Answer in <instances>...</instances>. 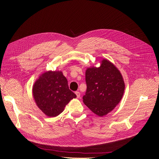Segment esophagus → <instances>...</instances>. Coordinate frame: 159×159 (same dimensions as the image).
Returning a JSON list of instances; mask_svg holds the SVG:
<instances>
[{"label": "esophagus", "instance_id": "esophagus-1", "mask_svg": "<svg viewBox=\"0 0 159 159\" xmlns=\"http://www.w3.org/2000/svg\"><path fill=\"white\" fill-rule=\"evenodd\" d=\"M75 94H76L77 98H80V93L79 92H77V91L75 92Z\"/></svg>", "mask_w": 159, "mask_h": 159}]
</instances>
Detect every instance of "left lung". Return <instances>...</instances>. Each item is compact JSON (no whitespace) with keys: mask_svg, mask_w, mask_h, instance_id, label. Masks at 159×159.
Listing matches in <instances>:
<instances>
[{"mask_svg":"<svg viewBox=\"0 0 159 159\" xmlns=\"http://www.w3.org/2000/svg\"><path fill=\"white\" fill-rule=\"evenodd\" d=\"M99 67L93 66L85 71L87 90L84 103L94 114L102 117L115 108L121 100L125 85L120 71L107 59Z\"/></svg>","mask_w":159,"mask_h":159,"instance_id":"left-lung-1","label":"left lung"}]
</instances>
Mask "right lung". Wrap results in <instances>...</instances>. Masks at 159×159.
<instances>
[{
    "mask_svg": "<svg viewBox=\"0 0 159 159\" xmlns=\"http://www.w3.org/2000/svg\"><path fill=\"white\" fill-rule=\"evenodd\" d=\"M33 96L41 111L52 118L59 115L70 100L77 98L69 89L62 72L50 70L42 74L36 80Z\"/></svg>",
    "mask_w": 159,
    "mask_h": 159,
    "instance_id": "obj_1",
    "label": "right lung"
}]
</instances>
